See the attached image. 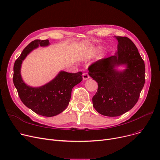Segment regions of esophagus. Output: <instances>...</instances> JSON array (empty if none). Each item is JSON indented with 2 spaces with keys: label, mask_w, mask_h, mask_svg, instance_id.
Here are the masks:
<instances>
[{
  "label": "esophagus",
  "mask_w": 160,
  "mask_h": 160,
  "mask_svg": "<svg viewBox=\"0 0 160 160\" xmlns=\"http://www.w3.org/2000/svg\"><path fill=\"white\" fill-rule=\"evenodd\" d=\"M89 78V76L88 73H83V80H88Z\"/></svg>",
  "instance_id": "esophagus-1"
}]
</instances>
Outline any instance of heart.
<instances>
[{
  "label": "heart",
  "instance_id": "heart-1",
  "mask_svg": "<svg viewBox=\"0 0 160 160\" xmlns=\"http://www.w3.org/2000/svg\"><path fill=\"white\" fill-rule=\"evenodd\" d=\"M92 52H85L84 54H83L82 55H81L80 56V59L82 60H88V59L90 58L92 56Z\"/></svg>",
  "mask_w": 160,
  "mask_h": 160
}]
</instances>
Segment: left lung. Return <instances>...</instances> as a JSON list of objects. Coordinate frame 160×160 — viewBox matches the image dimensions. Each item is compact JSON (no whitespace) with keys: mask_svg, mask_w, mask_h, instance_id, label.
I'll use <instances>...</instances> for the list:
<instances>
[{"mask_svg":"<svg viewBox=\"0 0 160 160\" xmlns=\"http://www.w3.org/2000/svg\"><path fill=\"white\" fill-rule=\"evenodd\" d=\"M118 41L115 55L100 59L88 68L89 75L98 83L93 106L100 114L119 116L135 106L145 78V63L132 41L127 37L114 36ZM125 65L118 71L117 66Z\"/></svg>","mask_w":160,"mask_h":160,"instance_id":"left-lung-1","label":"left lung"}]
</instances>
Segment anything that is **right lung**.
<instances>
[{
    "instance_id": "add662e5",
    "label": "right lung",
    "mask_w": 160,
    "mask_h": 160,
    "mask_svg": "<svg viewBox=\"0 0 160 160\" xmlns=\"http://www.w3.org/2000/svg\"><path fill=\"white\" fill-rule=\"evenodd\" d=\"M50 45L48 39H36L22 50L13 66V81L22 103L33 112L45 117H53L64 111L68 106L72 89L82 80V72L69 73L60 71L44 86L33 88L22 80L21 68L22 61L33 49Z\"/></svg>"
}]
</instances>
